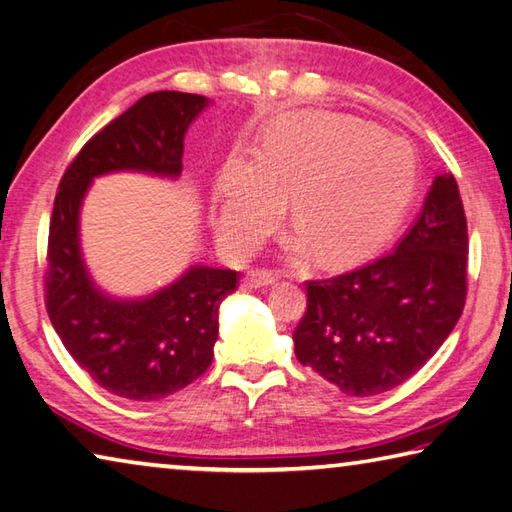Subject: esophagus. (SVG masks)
Listing matches in <instances>:
<instances>
[{
	"label": "esophagus",
	"instance_id": "1",
	"mask_svg": "<svg viewBox=\"0 0 512 512\" xmlns=\"http://www.w3.org/2000/svg\"><path fill=\"white\" fill-rule=\"evenodd\" d=\"M278 281V274L274 269H252V272H247L243 278V287L247 289H256V287H267V285H274Z\"/></svg>",
	"mask_w": 512,
	"mask_h": 512
}]
</instances>
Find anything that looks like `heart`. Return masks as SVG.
I'll list each match as a JSON object with an SVG mask.
<instances>
[{"mask_svg":"<svg viewBox=\"0 0 512 512\" xmlns=\"http://www.w3.org/2000/svg\"><path fill=\"white\" fill-rule=\"evenodd\" d=\"M414 185L408 140L350 115H289L260 136L256 153H229L214 182L211 225L227 252L245 254L278 227L289 196L303 234L296 249L314 245L327 263H347L397 229Z\"/></svg>","mask_w":512,"mask_h":512,"instance_id":"heart-1","label":"heart"}]
</instances>
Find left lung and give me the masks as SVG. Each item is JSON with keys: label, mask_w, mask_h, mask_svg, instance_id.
I'll return each mask as SVG.
<instances>
[{"label": "left lung", "mask_w": 512, "mask_h": 512, "mask_svg": "<svg viewBox=\"0 0 512 512\" xmlns=\"http://www.w3.org/2000/svg\"><path fill=\"white\" fill-rule=\"evenodd\" d=\"M296 359L350 397L397 388L455 330L468 292V227L452 173L435 178L417 223L372 263L305 281Z\"/></svg>", "instance_id": "obj_1"}]
</instances>
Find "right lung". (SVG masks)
<instances>
[{
  "instance_id": "add662e5",
  "label": "right lung",
  "mask_w": 512,
  "mask_h": 512,
  "mask_svg": "<svg viewBox=\"0 0 512 512\" xmlns=\"http://www.w3.org/2000/svg\"><path fill=\"white\" fill-rule=\"evenodd\" d=\"M207 98L158 91L106 124L66 167L48 227L44 303L57 336L91 379L118 397L156 401L187 388L214 359L218 307L234 292V269L191 267L142 301H113L95 289L77 236L82 198L95 176L149 171L176 178L182 142Z\"/></svg>"
}]
</instances>
